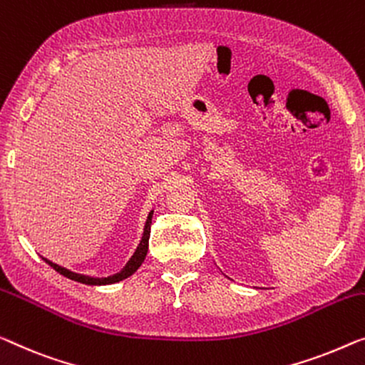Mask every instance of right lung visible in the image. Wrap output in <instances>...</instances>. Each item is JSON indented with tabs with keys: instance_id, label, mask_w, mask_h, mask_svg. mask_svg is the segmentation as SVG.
<instances>
[{
	"instance_id": "obj_1",
	"label": "right lung",
	"mask_w": 365,
	"mask_h": 365,
	"mask_svg": "<svg viewBox=\"0 0 365 365\" xmlns=\"http://www.w3.org/2000/svg\"><path fill=\"white\" fill-rule=\"evenodd\" d=\"M152 215H154V211H150L149 216H148V221H145V227H144V235L143 239H140L138 249H135V252L133 254V257L129 259V262L124 265V269L121 272H118V274L110 275V277H103V279H95V277H88V275H81V274H75V272L61 267V265L51 262V260L43 259L46 262L51 265L52 269H56L58 274H62L63 277H67L70 280H75V282H80V284H86V285H110V284H116V282H121L124 279H128L129 275H133L135 270L140 267V264L144 262L145 255H148V247H149V237H150V222H152Z\"/></svg>"
}]
</instances>
